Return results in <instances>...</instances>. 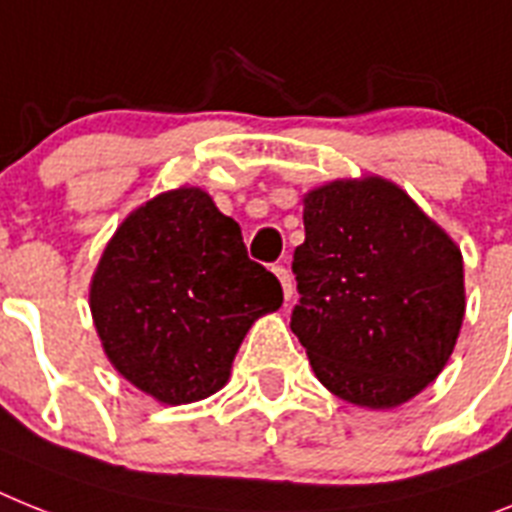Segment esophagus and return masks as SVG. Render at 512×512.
<instances>
[{
	"instance_id": "34e87169",
	"label": "esophagus",
	"mask_w": 512,
	"mask_h": 512,
	"mask_svg": "<svg viewBox=\"0 0 512 512\" xmlns=\"http://www.w3.org/2000/svg\"><path fill=\"white\" fill-rule=\"evenodd\" d=\"M273 273H276V278H278V281H281L283 299L289 302L291 294H294V283H291V273L286 268H283V265H276V268H273Z\"/></svg>"
}]
</instances>
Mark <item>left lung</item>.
I'll return each mask as SVG.
<instances>
[{"label":"left lung","instance_id":"1","mask_svg":"<svg viewBox=\"0 0 512 512\" xmlns=\"http://www.w3.org/2000/svg\"><path fill=\"white\" fill-rule=\"evenodd\" d=\"M302 294L291 330L317 380L362 409H395L448 364L466 315L461 247L382 176L304 195Z\"/></svg>","mask_w":512,"mask_h":512}]
</instances>
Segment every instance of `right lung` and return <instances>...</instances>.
<instances>
[{
    "mask_svg": "<svg viewBox=\"0 0 512 512\" xmlns=\"http://www.w3.org/2000/svg\"><path fill=\"white\" fill-rule=\"evenodd\" d=\"M281 304L278 278L249 260L239 223L200 187L132 210L90 281L106 359L166 406L218 393L247 330Z\"/></svg>",
    "mask_w": 512,
    "mask_h": 512,
    "instance_id": "right-lung-1",
    "label": "right lung"
}]
</instances>
